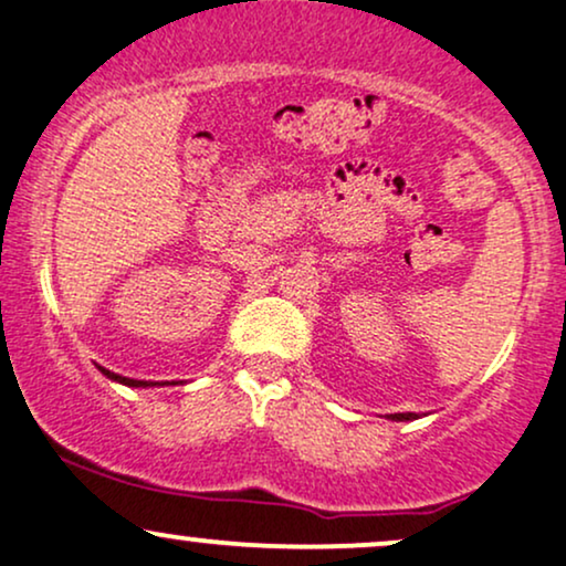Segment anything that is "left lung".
<instances>
[{
  "label": "left lung",
  "mask_w": 566,
  "mask_h": 566,
  "mask_svg": "<svg viewBox=\"0 0 566 566\" xmlns=\"http://www.w3.org/2000/svg\"><path fill=\"white\" fill-rule=\"evenodd\" d=\"M391 418H395V421H410V418H413V413H395Z\"/></svg>",
  "instance_id": "left-lung-1"
}]
</instances>
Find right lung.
<instances>
[{
	"mask_svg": "<svg viewBox=\"0 0 566 566\" xmlns=\"http://www.w3.org/2000/svg\"><path fill=\"white\" fill-rule=\"evenodd\" d=\"M99 370H103V374L108 376V378H113V381L126 384V387H150L148 381H135V378H124V376H118V374H111V370H105V368H99Z\"/></svg>",
	"mask_w": 566,
	"mask_h": 566,
	"instance_id": "add662e5",
	"label": "right lung"
}]
</instances>
